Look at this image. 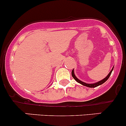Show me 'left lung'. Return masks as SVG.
<instances>
[{"instance_id":"obj_1","label":"left lung","mask_w":126,"mask_h":126,"mask_svg":"<svg viewBox=\"0 0 126 126\" xmlns=\"http://www.w3.org/2000/svg\"><path fill=\"white\" fill-rule=\"evenodd\" d=\"M113 68H112V69L111 70L110 72H109V74H108V76H107L106 77L104 78V79H103V80L97 82V83H94V84H87V83H84V82L81 81H80V80H79V79H78L76 77H75V74H74V69L72 71V77H73L74 79H75V81H77L78 83H80V84H81L82 85L85 86H87V87H97V86H98L101 85V84H103V83H104V82H106L107 80H108V79H109V78L110 75H111V73H112V71H113Z\"/></svg>"}]
</instances>
